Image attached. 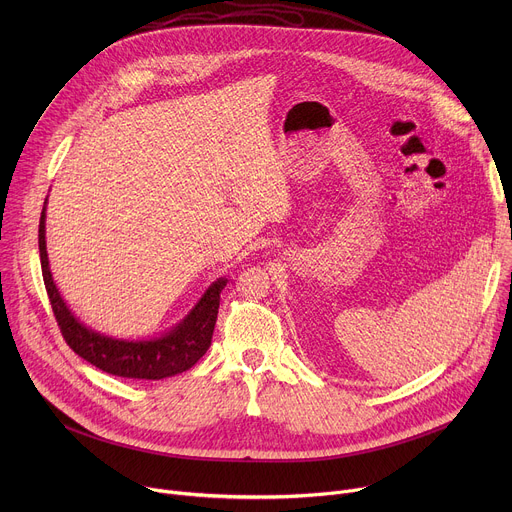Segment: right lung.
Returning <instances> with one entry per match:
<instances>
[{
	"instance_id": "obj_1",
	"label": "right lung",
	"mask_w": 512,
	"mask_h": 512,
	"mask_svg": "<svg viewBox=\"0 0 512 512\" xmlns=\"http://www.w3.org/2000/svg\"><path fill=\"white\" fill-rule=\"evenodd\" d=\"M38 247H40L42 277H44V285L48 291L58 328L66 344L81 358L95 364L97 369L115 377H125V379L160 381L192 369L208 350L216 316H218V304H221V291L227 285L225 277L216 279L204 291V296L190 310V314L160 338L119 340V338L99 334L87 328L85 324H81L60 298V291L48 267L46 202L42 208L40 227H38Z\"/></svg>"
}]
</instances>
